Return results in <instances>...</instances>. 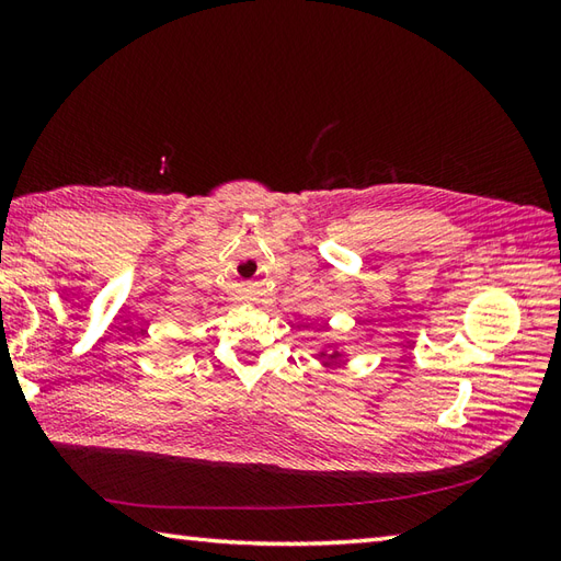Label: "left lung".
<instances>
[{"mask_svg": "<svg viewBox=\"0 0 561 561\" xmlns=\"http://www.w3.org/2000/svg\"><path fill=\"white\" fill-rule=\"evenodd\" d=\"M320 356H323V359H325V364H330V362H337L340 359V352H330V354H325V352H320Z\"/></svg>", "mask_w": 561, "mask_h": 561, "instance_id": "obj_1", "label": "left lung"}]
</instances>
